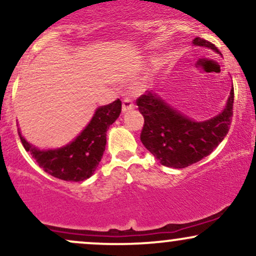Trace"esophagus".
Masks as SVG:
<instances>
[{
  "instance_id": "34e87169",
  "label": "esophagus",
  "mask_w": 256,
  "mask_h": 256,
  "mask_svg": "<svg viewBox=\"0 0 256 256\" xmlns=\"http://www.w3.org/2000/svg\"><path fill=\"white\" fill-rule=\"evenodd\" d=\"M134 104L132 102V100L130 98H125L122 100V113L128 112V110H134Z\"/></svg>"
}]
</instances>
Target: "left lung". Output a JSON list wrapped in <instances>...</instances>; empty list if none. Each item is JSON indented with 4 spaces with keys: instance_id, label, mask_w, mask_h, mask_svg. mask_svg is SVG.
I'll return each instance as SVG.
<instances>
[{
    "instance_id": "left-lung-1",
    "label": "left lung",
    "mask_w": 256,
    "mask_h": 256,
    "mask_svg": "<svg viewBox=\"0 0 256 256\" xmlns=\"http://www.w3.org/2000/svg\"><path fill=\"white\" fill-rule=\"evenodd\" d=\"M193 45L208 48L222 54L208 40L194 38ZM136 102L144 116L140 132L143 146L161 164L180 169L210 155L226 136L232 124L234 87L223 110L202 122L190 118L175 108L152 89L140 95Z\"/></svg>"
}]
</instances>
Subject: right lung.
<instances>
[{"instance_id":"obj_1","label":"right lung","mask_w":256,"mask_h":256,"mask_svg":"<svg viewBox=\"0 0 256 256\" xmlns=\"http://www.w3.org/2000/svg\"><path fill=\"white\" fill-rule=\"evenodd\" d=\"M122 112V101L116 100L95 110L90 122L72 142L56 149H39L21 134L26 152L42 170L64 181L78 182L95 173L106 148V134Z\"/></svg>"}]
</instances>
